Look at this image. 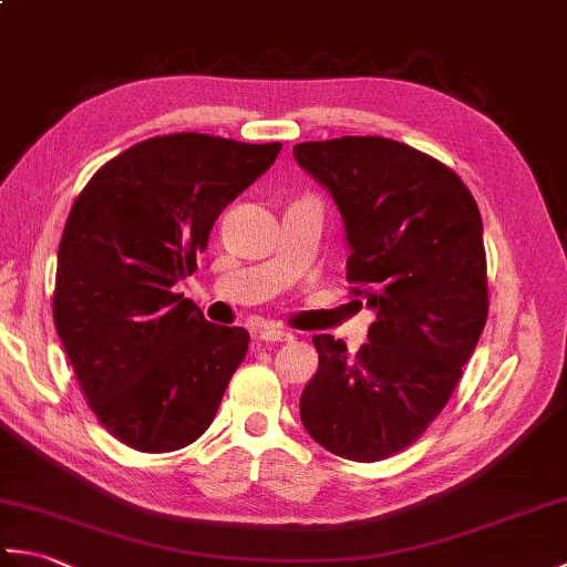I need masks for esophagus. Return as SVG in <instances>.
Wrapping results in <instances>:
<instances>
[{"instance_id":"esophagus-1","label":"esophagus","mask_w":567,"mask_h":567,"mask_svg":"<svg viewBox=\"0 0 567 567\" xmlns=\"http://www.w3.org/2000/svg\"><path fill=\"white\" fill-rule=\"evenodd\" d=\"M258 339L262 343H287V341H292V333L280 331V329H272V327H265V329H260Z\"/></svg>"}]
</instances>
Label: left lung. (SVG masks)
I'll return each mask as SVG.
<instances>
[{"mask_svg": "<svg viewBox=\"0 0 567 567\" xmlns=\"http://www.w3.org/2000/svg\"><path fill=\"white\" fill-rule=\"evenodd\" d=\"M295 158L339 204L351 295L378 315L355 355L315 336L319 370L299 414L333 455L384 461L443 412L485 329L483 219L449 165L400 141H307Z\"/></svg>", "mask_w": 567, "mask_h": 567, "instance_id": "8db88e82", "label": "left lung"}]
</instances>
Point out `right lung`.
<instances>
[{"label":"right lung","mask_w":567,"mask_h":567,"mask_svg":"<svg viewBox=\"0 0 567 567\" xmlns=\"http://www.w3.org/2000/svg\"><path fill=\"white\" fill-rule=\"evenodd\" d=\"M282 143L141 141L78 195L58 248L53 321L80 390L116 441L171 453L209 429L250 336L173 292L209 231Z\"/></svg>","instance_id":"right-lung-1"}]
</instances>
